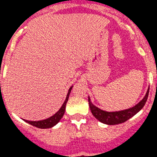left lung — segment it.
Listing matches in <instances>:
<instances>
[{
    "label": "left lung",
    "mask_w": 157,
    "mask_h": 157,
    "mask_svg": "<svg viewBox=\"0 0 157 157\" xmlns=\"http://www.w3.org/2000/svg\"><path fill=\"white\" fill-rule=\"evenodd\" d=\"M148 93H149V89H148L146 95L144 96L141 101H140L137 105H136L134 107L130 108V109L122 110V111L118 112H106L101 110L99 108L96 107L95 105L92 104L90 101V98L89 97V104L90 110L93 113V115L96 117V119L101 121V123L106 124L109 125H114V124H118L125 122L131 117L135 116L140 110H141L142 108L144 106L147 99L148 97Z\"/></svg>",
    "instance_id": "1"
}]
</instances>
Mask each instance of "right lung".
I'll return each mask as SVG.
<instances>
[{
    "label": "right lung",
    "instance_id": "add662e5",
    "mask_svg": "<svg viewBox=\"0 0 157 157\" xmlns=\"http://www.w3.org/2000/svg\"><path fill=\"white\" fill-rule=\"evenodd\" d=\"M72 88L71 87L69 90H68V93L67 94L66 99L64 101V104L62 105L61 108L59 109V111L56 113H55L53 116H52L51 117L48 118V119L43 120V121H26L25 120V122L30 124L31 125L35 126L36 128H49L53 127L54 125H56V124L58 123L60 120L63 117L64 114V111H65V107H66L67 101L68 100V97H69V94L71 93V90H72Z\"/></svg>",
    "mask_w": 157,
    "mask_h": 157
}]
</instances>
